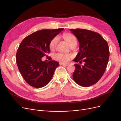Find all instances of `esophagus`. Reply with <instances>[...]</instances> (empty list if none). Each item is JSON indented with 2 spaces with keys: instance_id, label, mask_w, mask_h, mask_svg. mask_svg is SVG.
I'll return each mask as SVG.
<instances>
[{
  "instance_id": "1",
  "label": "esophagus",
  "mask_w": 121,
  "mask_h": 121,
  "mask_svg": "<svg viewBox=\"0 0 121 121\" xmlns=\"http://www.w3.org/2000/svg\"><path fill=\"white\" fill-rule=\"evenodd\" d=\"M60 65H64V66H67V65H68V64H63V63H60Z\"/></svg>"
}]
</instances>
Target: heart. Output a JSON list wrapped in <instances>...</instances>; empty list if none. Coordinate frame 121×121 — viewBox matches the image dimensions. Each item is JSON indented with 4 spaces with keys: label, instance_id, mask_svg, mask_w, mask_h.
<instances>
[{
    "label": "heart",
    "instance_id": "heart-1",
    "mask_svg": "<svg viewBox=\"0 0 121 121\" xmlns=\"http://www.w3.org/2000/svg\"><path fill=\"white\" fill-rule=\"evenodd\" d=\"M62 37L64 39L68 44L71 46L73 45H77V41L76 37L73 34L69 33H65L62 35ZM57 38L56 37H54L49 43V48L50 50L54 49L56 46L57 43ZM72 57L71 54H65L61 53H56L54 55V58L55 60L59 61L63 63H67L69 61Z\"/></svg>",
    "mask_w": 121,
    "mask_h": 121
}]
</instances>
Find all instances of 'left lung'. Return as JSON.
Returning a JSON list of instances; mask_svg holds the SVG:
<instances>
[{
  "mask_svg": "<svg viewBox=\"0 0 121 121\" xmlns=\"http://www.w3.org/2000/svg\"><path fill=\"white\" fill-rule=\"evenodd\" d=\"M79 42V51L74 61L84 62V65L75 64L73 74L75 82L83 87L96 83L107 68L109 56L108 42L97 32L83 29H70Z\"/></svg>",
  "mask_w": 121,
  "mask_h": 121,
  "instance_id": "8db88e82",
  "label": "left lung"
}]
</instances>
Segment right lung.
Listing matches in <instances>:
<instances>
[{"label":"right lung","mask_w":121,"mask_h":121,"mask_svg":"<svg viewBox=\"0 0 121 121\" xmlns=\"http://www.w3.org/2000/svg\"><path fill=\"white\" fill-rule=\"evenodd\" d=\"M63 29L39 30L28 35L21 42L16 54V62L21 75L29 85L41 88L50 81L59 64L52 60L49 56L50 60L47 63L41 59L48 56L50 41Z\"/></svg>","instance_id":"add662e5"}]
</instances>
